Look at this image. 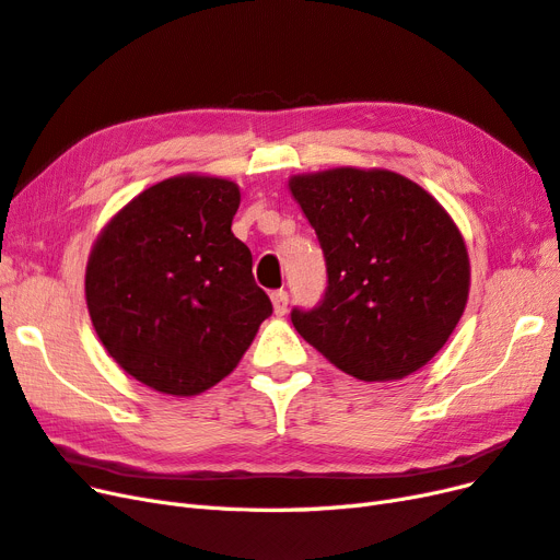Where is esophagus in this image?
Returning <instances> with one entry per match:
<instances>
[{"label":"esophagus","mask_w":560,"mask_h":560,"mask_svg":"<svg viewBox=\"0 0 560 560\" xmlns=\"http://www.w3.org/2000/svg\"><path fill=\"white\" fill-rule=\"evenodd\" d=\"M270 301H273L276 315H284L287 313V303H290V296H287L284 290H276L273 294H270Z\"/></svg>","instance_id":"34e87169"}]
</instances>
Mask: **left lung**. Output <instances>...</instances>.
I'll use <instances>...</instances> for the list:
<instances>
[{"label": "left lung", "mask_w": 560, "mask_h": 560, "mask_svg": "<svg viewBox=\"0 0 560 560\" xmlns=\"http://www.w3.org/2000/svg\"><path fill=\"white\" fill-rule=\"evenodd\" d=\"M290 191L327 261L325 299L292 311L296 331L360 381H399L425 366L469 296V254L451 214L383 167L294 175Z\"/></svg>", "instance_id": "1"}]
</instances>
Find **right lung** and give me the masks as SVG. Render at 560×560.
<instances>
[{
    "label": "right lung",
    "mask_w": 560,
    "mask_h": 560,
    "mask_svg": "<svg viewBox=\"0 0 560 560\" xmlns=\"http://www.w3.org/2000/svg\"><path fill=\"white\" fill-rule=\"evenodd\" d=\"M238 184L177 175L149 186L100 231L86 264L95 334L128 376L163 395L226 378L273 313L231 231Z\"/></svg>",
    "instance_id": "add662e5"
}]
</instances>
